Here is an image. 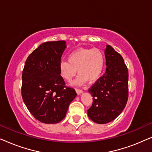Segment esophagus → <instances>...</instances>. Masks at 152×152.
<instances>
[{
	"instance_id": "1",
	"label": "esophagus",
	"mask_w": 152,
	"mask_h": 152,
	"mask_svg": "<svg viewBox=\"0 0 152 152\" xmlns=\"http://www.w3.org/2000/svg\"><path fill=\"white\" fill-rule=\"evenodd\" d=\"M76 92H77V95H80L83 93V91L82 90V89H77V88L76 89Z\"/></svg>"
}]
</instances>
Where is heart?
Returning <instances> with one entry per match:
<instances>
[{
	"label": "heart",
	"instance_id": "obj_1",
	"mask_svg": "<svg viewBox=\"0 0 152 152\" xmlns=\"http://www.w3.org/2000/svg\"><path fill=\"white\" fill-rule=\"evenodd\" d=\"M104 64V55L99 49H77L70 54L68 60L60 62V74L64 80L70 82L77 70L79 75L72 84L82 86L87 81L93 82L98 80L102 74Z\"/></svg>",
	"mask_w": 152,
	"mask_h": 152
}]
</instances>
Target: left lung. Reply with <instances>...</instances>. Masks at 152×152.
Returning a JSON list of instances; mask_svg holds the SVG:
<instances>
[{
    "label": "left lung",
    "instance_id": "left-lung-1",
    "mask_svg": "<svg viewBox=\"0 0 152 152\" xmlns=\"http://www.w3.org/2000/svg\"><path fill=\"white\" fill-rule=\"evenodd\" d=\"M106 72L88 89L93 104L89 118L97 124L113 121L122 113L128 99V69L124 59L111 45L104 50Z\"/></svg>",
    "mask_w": 152,
    "mask_h": 152
}]
</instances>
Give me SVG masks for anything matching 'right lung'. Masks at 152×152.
<instances>
[{"instance_id": "1", "label": "right lung", "mask_w": 152, "mask_h": 152, "mask_svg": "<svg viewBox=\"0 0 152 152\" xmlns=\"http://www.w3.org/2000/svg\"><path fill=\"white\" fill-rule=\"evenodd\" d=\"M66 48L65 41L42 43L29 55L23 70V100L30 113L43 123L61 121L77 96L60 75L59 64Z\"/></svg>"}]
</instances>
